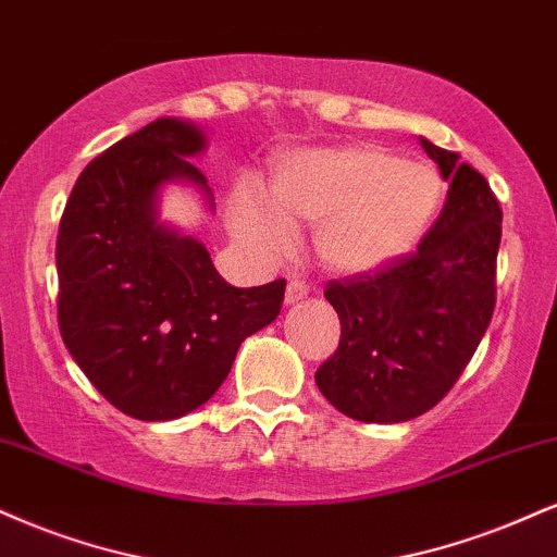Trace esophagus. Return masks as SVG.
Here are the masks:
<instances>
[{
  "mask_svg": "<svg viewBox=\"0 0 557 557\" xmlns=\"http://www.w3.org/2000/svg\"><path fill=\"white\" fill-rule=\"evenodd\" d=\"M306 296H308L306 283H300V280H290V283H287V287H285V304L287 306L298 304V300H304Z\"/></svg>",
  "mask_w": 557,
  "mask_h": 557,
  "instance_id": "obj_1",
  "label": "esophagus"
}]
</instances>
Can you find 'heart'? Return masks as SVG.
<instances>
[{
    "instance_id": "obj_1",
    "label": "heart",
    "mask_w": 557,
    "mask_h": 557,
    "mask_svg": "<svg viewBox=\"0 0 557 557\" xmlns=\"http://www.w3.org/2000/svg\"><path fill=\"white\" fill-rule=\"evenodd\" d=\"M444 199V181L428 163L384 147L355 145L287 156L267 194L238 186L231 227L264 253H285L298 223L317 225L319 259L334 272L363 274L412 249Z\"/></svg>"
}]
</instances>
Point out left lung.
I'll list each match as a JSON object with an SVG mask.
<instances>
[{
    "instance_id": "left-lung-1",
    "label": "left lung",
    "mask_w": 557,
    "mask_h": 557,
    "mask_svg": "<svg viewBox=\"0 0 557 557\" xmlns=\"http://www.w3.org/2000/svg\"><path fill=\"white\" fill-rule=\"evenodd\" d=\"M420 145L448 181L435 225L414 253L324 290L343 334L319 366L317 386L360 423H405L438 405L493 317L498 199L457 152L425 137Z\"/></svg>"
}]
</instances>
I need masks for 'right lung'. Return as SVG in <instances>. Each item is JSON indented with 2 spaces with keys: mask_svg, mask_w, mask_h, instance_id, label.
<instances>
[{
  "mask_svg": "<svg viewBox=\"0 0 557 557\" xmlns=\"http://www.w3.org/2000/svg\"><path fill=\"white\" fill-rule=\"evenodd\" d=\"M202 126L163 116L79 173L57 238L59 330L116 410L147 423L202 407L240 343L277 319L285 280L233 287L202 240L160 220V194L189 184L214 210L191 158Z\"/></svg>",
  "mask_w": 557,
  "mask_h": 557,
  "instance_id": "obj_1",
  "label": "right lung"
}]
</instances>
